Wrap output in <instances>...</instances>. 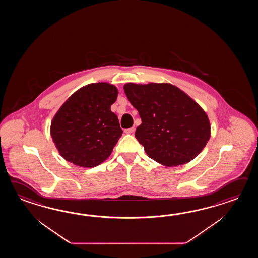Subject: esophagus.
Returning <instances> with one entry per match:
<instances>
[{"instance_id":"1","label":"esophagus","mask_w":258,"mask_h":258,"mask_svg":"<svg viewBox=\"0 0 258 258\" xmlns=\"http://www.w3.org/2000/svg\"><path fill=\"white\" fill-rule=\"evenodd\" d=\"M134 132H135V128H134V127H131V128H128V129H125V130H124V133L127 134V135L133 134Z\"/></svg>"}]
</instances>
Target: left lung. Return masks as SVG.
Returning <instances> with one entry per match:
<instances>
[{
	"instance_id": "8db88e82",
	"label": "left lung",
	"mask_w": 258,
	"mask_h": 258,
	"mask_svg": "<svg viewBox=\"0 0 258 258\" xmlns=\"http://www.w3.org/2000/svg\"><path fill=\"white\" fill-rule=\"evenodd\" d=\"M123 89L142 121L135 137L150 159L169 167L185 164L206 147L209 118L181 89L155 83H128Z\"/></svg>"
}]
</instances>
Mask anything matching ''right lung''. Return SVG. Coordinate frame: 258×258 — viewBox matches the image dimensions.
<instances>
[{"instance_id":"1","label":"right lung","mask_w":258,"mask_h":258,"mask_svg":"<svg viewBox=\"0 0 258 258\" xmlns=\"http://www.w3.org/2000/svg\"><path fill=\"white\" fill-rule=\"evenodd\" d=\"M118 89L108 83L77 90L54 116L50 135L61 157L81 167H96L107 159L122 130L110 110Z\"/></svg>"}]
</instances>
